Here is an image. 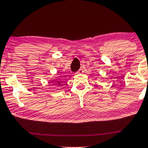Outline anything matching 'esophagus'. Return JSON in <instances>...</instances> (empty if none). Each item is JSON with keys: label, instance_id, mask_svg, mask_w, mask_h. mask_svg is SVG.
I'll use <instances>...</instances> for the list:
<instances>
[{"label": "esophagus", "instance_id": "esophagus-1", "mask_svg": "<svg viewBox=\"0 0 148 148\" xmlns=\"http://www.w3.org/2000/svg\"><path fill=\"white\" fill-rule=\"evenodd\" d=\"M83 72H84V71H83V70L82 69V68H80V69L77 72L76 74H82V73H83Z\"/></svg>", "mask_w": 148, "mask_h": 148}]
</instances>
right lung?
Segmentation results:
<instances>
[{
  "label": "right lung",
  "instance_id": "add662e5",
  "mask_svg": "<svg viewBox=\"0 0 148 148\" xmlns=\"http://www.w3.org/2000/svg\"><path fill=\"white\" fill-rule=\"evenodd\" d=\"M58 84H60V82H58Z\"/></svg>",
  "mask_w": 148,
  "mask_h": 148
}]
</instances>
